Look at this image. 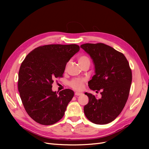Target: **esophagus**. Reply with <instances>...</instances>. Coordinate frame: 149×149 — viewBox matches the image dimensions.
<instances>
[{"instance_id":"esophagus-1","label":"esophagus","mask_w":149,"mask_h":149,"mask_svg":"<svg viewBox=\"0 0 149 149\" xmlns=\"http://www.w3.org/2000/svg\"><path fill=\"white\" fill-rule=\"evenodd\" d=\"M83 94V93L81 92H76L75 93V96H80V95H81Z\"/></svg>"}]
</instances>
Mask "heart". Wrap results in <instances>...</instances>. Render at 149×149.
Wrapping results in <instances>:
<instances>
[{
	"mask_svg": "<svg viewBox=\"0 0 149 149\" xmlns=\"http://www.w3.org/2000/svg\"><path fill=\"white\" fill-rule=\"evenodd\" d=\"M78 60H79V64L82 63H84V62H86V61H89L90 62L89 58L86 56H80L79 57V58H78ZM84 82V80L82 79H73L70 82V86L73 89H74L75 90L80 91L83 88Z\"/></svg>",
	"mask_w": 149,
	"mask_h": 149,
	"instance_id": "heart-1",
	"label": "heart"
}]
</instances>
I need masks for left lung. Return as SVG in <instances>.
<instances>
[{
    "instance_id": "obj_1",
    "label": "left lung",
    "mask_w": 149,
    "mask_h": 149,
    "mask_svg": "<svg viewBox=\"0 0 149 149\" xmlns=\"http://www.w3.org/2000/svg\"><path fill=\"white\" fill-rule=\"evenodd\" d=\"M91 57L95 75L88 82L93 91L101 90V97L85 92L89 98L84 107L86 118L97 124H106L118 116L128 99L132 75L124 54L104 43H85L80 46Z\"/></svg>"
}]
</instances>
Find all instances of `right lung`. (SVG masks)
Instances as JSON below:
<instances>
[{
    "label": "right lung",
    "mask_w": 149,
    "mask_h": 149,
    "mask_svg": "<svg viewBox=\"0 0 149 149\" xmlns=\"http://www.w3.org/2000/svg\"><path fill=\"white\" fill-rule=\"evenodd\" d=\"M79 50L75 44L39 46L22 63L19 92L26 112L37 123L51 125L64 116L74 92L66 89L58 93L52 91V84L63 76L67 63Z\"/></svg>",
    "instance_id": "add662e5"
}]
</instances>
